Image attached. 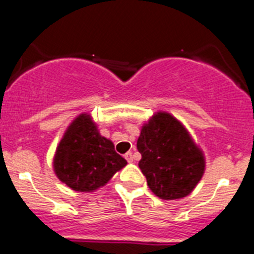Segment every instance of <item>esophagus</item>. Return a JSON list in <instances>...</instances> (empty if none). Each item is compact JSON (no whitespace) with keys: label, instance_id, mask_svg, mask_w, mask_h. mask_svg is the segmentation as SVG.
Listing matches in <instances>:
<instances>
[{"label":"esophagus","instance_id":"esophagus-1","mask_svg":"<svg viewBox=\"0 0 254 254\" xmlns=\"http://www.w3.org/2000/svg\"><path fill=\"white\" fill-rule=\"evenodd\" d=\"M124 157L127 162H132V153L131 152H127Z\"/></svg>","mask_w":254,"mask_h":254}]
</instances>
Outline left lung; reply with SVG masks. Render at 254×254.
<instances>
[{
  "label": "left lung",
  "instance_id": "8db88e82",
  "mask_svg": "<svg viewBox=\"0 0 254 254\" xmlns=\"http://www.w3.org/2000/svg\"><path fill=\"white\" fill-rule=\"evenodd\" d=\"M136 148L148 186L163 200L185 197L202 177L204 155L184 125L170 114H155L144 125Z\"/></svg>",
  "mask_w": 254,
  "mask_h": 254
}]
</instances>
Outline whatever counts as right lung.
Wrapping results in <instances>:
<instances>
[{"label": "right lung", "instance_id": "obj_1", "mask_svg": "<svg viewBox=\"0 0 254 254\" xmlns=\"http://www.w3.org/2000/svg\"><path fill=\"white\" fill-rule=\"evenodd\" d=\"M127 161L113 141L100 135L95 123L82 114L69 125L57 148L54 171L74 191L90 192L104 186Z\"/></svg>", "mask_w": 254, "mask_h": 254}]
</instances>
